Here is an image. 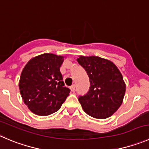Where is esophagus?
Here are the masks:
<instances>
[{
    "mask_svg": "<svg viewBox=\"0 0 149 149\" xmlns=\"http://www.w3.org/2000/svg\"><path fill=\"white\" fill-rule=\"evenodd\" d=\"M70 90H71V92H74L75 91V85L74 84H73L72 86H70Z\"/></svg>",
    "mask_w": 149,
    "mask_h": 149,
    "instance_id": "esophagus-1",
    "label": "esophagus"
}]
</instances>
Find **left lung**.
Wrapping results in <instances>:
<instances>
[{
    "mask_svg": "<svg viewBox=\"0 0 149 149\" xmlns=\"http://www.w3.org/2000/svg\"><path fill=\"white\" fill-rule=\"evenodd\" d=\"M77 62L87 71L90 90L79 101L84 112L98 119L107 118L123 103L126 84L116 65L95 56H80Z\"/></svg>",
    "mask_w": 149,
    "mask_h": 149,
    "instance_id": "left-lung-1",
    "label": "left lung"
}]
</instances>
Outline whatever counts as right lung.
Instances as JSON below:
<instances>
[{
    "label": "right lung",
    "instance_id": "1",
    "mask_svg": "<svg viewBox=\"0 0 149 149\" xmlns=\"http://www.w3.org/2000/svg\"><path fill=\"white\" fill-rule=\"evenodd\" d=\"M63 56L43 54L31 59L20 75L19 88L28 108L35 115L46 116L60 109L69 95L61 73Z\"/></svg>",
    "mask_w": 149,
    "mask_h": 149
}]
</instances>
